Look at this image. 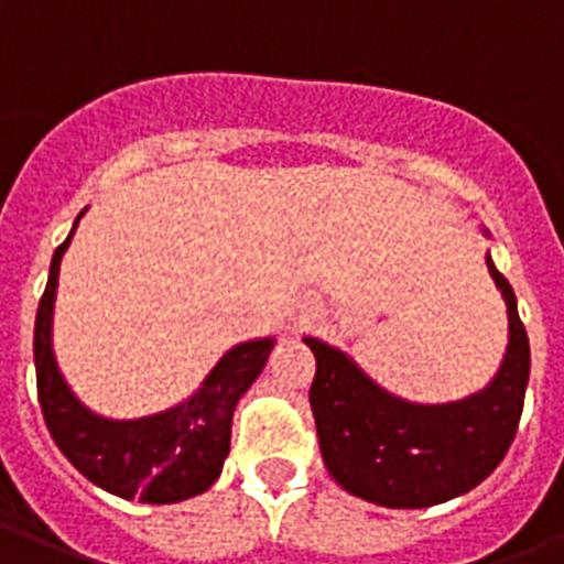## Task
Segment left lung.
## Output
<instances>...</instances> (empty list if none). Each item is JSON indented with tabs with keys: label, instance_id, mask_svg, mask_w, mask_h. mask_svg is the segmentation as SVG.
Here are the masks:
<instances>
[{
	"label": "left lung",
	"instance_id": "left-lung-1",
	"mask_svg": "<svg viewBox=\"0 0 564 564\" xmlns=\"http://www.w3.org/2000/svg\"><path fill=\"white\" fill-rule=\"evenodd\" d=\"M507 299L509 345L498 377L456 403L421 406L371 383L343 351L304 339L316 357L310 406L327 471L345 491L392 509L445 503L480 486L516 438L530 380V339L516 292L486 257Z\"/></svg>",
	"mask_w": 564,
	"mask_h": 564
}]
</instances>
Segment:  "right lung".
Here are the masks:
<instances>
[{"mask_svg": "<svg viewBox=\"0 0 564 564\" xmlns=\"http://www.w3.org/2000/svg\"><path fill=\"white\" fill-rule=\"evenodd\" d=\"M84 210L78 213V219ZM75 219V225H78ZM75 230V228H73ZM73 234L55 248L34 322L37 401L61 454L110 495L143 503H178L210 489L230 447V419L239 394L263 371L272 339L237 345L204 386L175 410L140 421H108L75 401L52 357V304L61 257Z\"/></svg>", "mask_w": 564, "mask_h": 564, "instance_id": "1", "label": "right lung"}]
</instances>
